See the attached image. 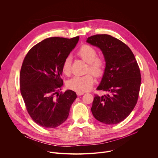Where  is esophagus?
Wrapping results in <instances>:
<instances>
[{
    "label": "esophagus",
    "instance_id": "obj_1",
    "mask_svg": "<svg viewBox=\"0 0 158 158\" xmlns=\"http://www.w3.org/2000/svg\"><path fill=\"white\" fill-rule=\"evenodd\" d=\"M84 94V93H79V92L77 93V95L79 96H82V95H83Z\"/></svg>",
    "mask_w": 158,
    "mask_h": 158
}]
</instances>
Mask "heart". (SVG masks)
Listing matches in <instances>:
<instances>
[{
	"instance_id": "obj_1",
	"label": "heart",
	"mask_w": 158,
	"mask_h": 158,
	"mask_svg": "<svg viewBox=\"0 0 158 158\" xmlns=\"http://www.w3.org/2000/svg\"><path fill=\"white\" fill-rule=\"evenodd\" d=\"M77 55L84 61L88 63L87 73H91L95 77H99L104 73L105 60L101 57L98 56V52L95 48L84 45L77 51ZM62 73L69 76L71 73V58L67 57L62 65ZM94 79L92 74H87L83 76H74L67 82L68 87L79 93L89 91L94 84Z\"/></svg>"
}]
</instances>
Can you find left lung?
Segmentation results:
<instances>
[{"instance_id":"1","label":"left lung","mask_w":158,"mask_h":158,"mask_svg":"<svg viewBox=\"0 0 158 158\" xmlns=\"http://www.w3.org/2000/svg\"><path fill=\"white\" fill-rule=\"evenodd\" d=\"M86 42L99 48L106 61L103 77L97 89L107 94H95L92 113L102 123L118 124L131 114L137 103L141 82L139 65L127 45L110 35H92Z\"/></svg>"}]
</instances>
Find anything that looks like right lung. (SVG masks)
Wrapping results in <instances>:
<instances>
[{
	"instance_id": "obj_1",
	"label": "right lung",
	"mask_w": 158,
	"mask_h": 158,
	"mask_svg": "<svg viewBox=\"0 0 158 158\" xmlns=\"http://www.w3.org/2000/svg\"><path fill=\"white\" fill-rule=\"evenodd\" d=\"M79 37H49L32 48L20 73V93L32 120L45 128H55L68 118L76 93L60 89L62 65L76 47Z\"/></svg>"
}]
</instances>
